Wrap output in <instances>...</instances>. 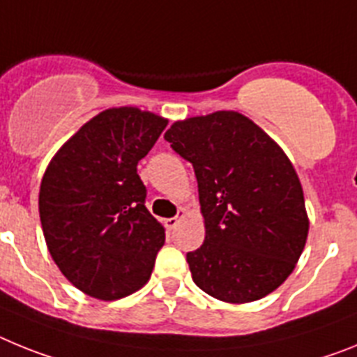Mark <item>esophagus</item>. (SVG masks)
<instances>
[{"instance_id": "esophagus-1", "label": "esophagus", "mask_w": 357, "mask_h": 357, "mask_svg": "<svg viewBox=\"0 0 357 357\" xmlns=\"http://www.w3.org/2000/svg\"><path fill=\"white\" fill-rule=\"evenodd\" d=\"M183 217H185V212H179L176 217H170V219H165V221H163V225H165L167 230H174L176 226L179 225V221H181Z\"/></svg>"}]
</instances>
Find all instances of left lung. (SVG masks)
Returning <instances> with one entry per match:
<instances>
[{
  "mask_svg": "<svg viewBox=\"0 0 357 357\" xmlns=\"http://www.w3.org/2000/svg\"><path fill=\"white\" fill-rule=\"evenodd\" d=\"M165 140L197 178L204 243L187 253L192 280L226 303L264 298L293 273L309 234L291 160L237 111L178 120Z\"/></svg>",
  "mask_w": 357,
  "mask_h": 357,
  "instance_id": "1",
  "label": "left lung"
}]
</instances>
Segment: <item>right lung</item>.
Masks as SVG:
<instances>
[{
  "label": "right lung",
  "instance_id": "1",
  "mask_svg": "<svg viewBox=\"0 0 357 357\" xmlns=\"http://www.w3.org/2000/svg\"><path fill=\"white\" fill-rule=\"evenodd\" d=\"M169 120L123 105L93 116L50 160L39 188L48 252L84 294L111 302L151 278L165 228L136 172Z\"/></svg>",
  "mask_w": 357,
  "mask_h": 357
}]
</instances>
